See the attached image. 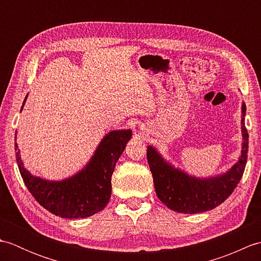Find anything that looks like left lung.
<instances>
[{
	"label": "left lung",
	"instance_id": "1",
	"mask_svg": "<svg viewBox=\"0 0 261 261\" xmlns=\"http://www.w3.org/2000/svg\"><path fill=\"white\" fill-rule=\"evenodd\" d=\"M246 105L242 104V150L241 157L229 171L212 178L199 179L175 169L149 146L147 159L153 177L158 198L170 210L179 213L195 214L212 210L228 198L242 178L248 159L249 135L245 125Z\"/></svg>",
	"mask_w": 261,
	"mask_h": 261
}]
</instances>
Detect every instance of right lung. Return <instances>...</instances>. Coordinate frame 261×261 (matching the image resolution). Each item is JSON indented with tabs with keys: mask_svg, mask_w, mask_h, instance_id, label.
Here are the masks:
<instances>
[{
	"mask_svg": "<svg viewBox=\"0 0 261 261\" xmlns=\"http://www.w3.org/2000/svg\"><path fill=\"white\" fill-rule=\"evenodd\" d=\"M25 99L27 96L24 102ZM131 136V130L111 131L103 138L86 167L62 181H49L32 176L23 167L15 143L16 163L28 191L43 208L65 219L87 218L102 211L109 203L112 192L111 177Z\"/></svg>",
	"mask_w": 261,
	"mask_h": 261,
	"instance_id": "1",
	"label": "right lung"
}]
</instances>
